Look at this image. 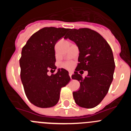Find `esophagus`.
I'll use <instances>...</instances> for the list:
<instances>
[{"mask_svg": "<svg viewBox=\"0 0 131 131\" xmlns=\"http://www.w3.org/2000/svg\"><path fill=\"white\" fill-rule=\"evenodd\" d=\"M71 75H72V74H71V73L69 72V77H70V78H71Z\"/></svg>", "mask_w": 131, "mask_h": 131, "instance_id": "1", "label": "esophagus"}]
</instances>
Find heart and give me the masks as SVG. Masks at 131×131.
<instances>
[{
    "instance_id": "heart-1",
    "label": "heart",
    "mask_w": 131,
    "mask_h": 131,
    "mask_svg": "<svg viewBox=\"0 0 131 131\" xmlns=\"http://www.w3.org/2000/svg\"><path fill=\"white\" fill-rule=\"evenodd\" d=\"M64 66L66 67V68H70L71 66V63H69V62H68V63H66L64 64Z\"/></svg>"
}]
</instances>
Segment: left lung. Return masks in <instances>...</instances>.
Returning a JSON list of instances; mask_svg holds the SVG:
<instances>
[{
    "mask_svg": "<svg viewBox=\"0 0 131 131\" xmlns=\"http://www.w3.org/2000/svg\"><path fill=\"white\" fill-rule=\"evenodd\" d=\"M64 39L73 41L79 50V63L71 78L80 83L77 91L73 92L79 106L92 108L100 104L107 94L113 81L115 62L112 48L96 31L88 28L70 29ZM79 70L87 71L84 78Z\"/></svg>",
    "mask_w": 131,
    "mask_h": 131,
    "instance_id": "8db88e82",
    "label": "left lung"
}]
</instances>
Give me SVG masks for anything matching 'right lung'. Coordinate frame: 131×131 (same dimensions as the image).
<instances>
[{
    "mask_svg": "<svg viewBox=\"0 0 131 131\" xmlns=\"http://www.w3.org/2000/svg\"><path fill=\"white\" fill-rule=\"evenodd\" d=\"M69 29L44 27L31 36L23 47L19 60L21 80L30 102L42 108L55 106L60 99L61 88L69 83L70 77L65 69L55 71L54 46Z\"/></svg>",
    "mask_w": 131,
    "mask_h": 131,
    "instance_id": "1",
    "label": "right lung"
}]
</instances>
